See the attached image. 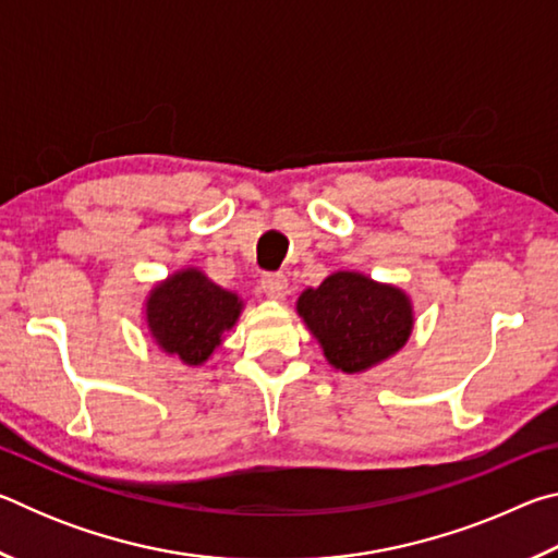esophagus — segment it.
<instances>
[{"label": "esophagus", "instance_id": "34e87169", "mask_svg": "<svg viewBox=\"0 0 558 558\" xmlns=\"http://www.w3.org/2000/svg\"><path fill=\"white\" fill-rule=\"evenodd\" d=\"M260 288L272 300H282L288 295V278L280 276V272H268V276L260 278Z\"/></svg>", "mask_w": 558, "mask_h": 558}]
</instances>
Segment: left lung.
<instances>
[{
  "instance_id": "8db88e82",
  "label": "left lung",
  "mask_w": 558,
  "mask_h": 558,
  "mask_svg": "<svg viewBox=\"0 0 558 558\" xmlns=\"http://www.w3.org/2000/svg\"><path fill=\"white\" fill-rule=\"evenodd\" d=\"M298 313L335 369L356 374L399 352L411 335V302L399 288L335 272L298 300Z\"/></svg>"
}]
</instances>
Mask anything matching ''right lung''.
I'll return each mask as SVG.
<instances>
[{
  "mask_svg": "<svg viewBox=\"0 0 558 558\" xmlns=\"http://www.w3.org/2000/svg\"><path fill=\"white\" fill-rule=\"evenodd\" d=\"M241 302L199 270H182L153 290L147 323L157 344L186 364H202L239 319Z\"/></svg>",
  "mask_w": 558,
  "mask_h": 558,
  "instance_id": "obj_1",
  "label": "right lung"
}]
</instances>
